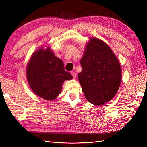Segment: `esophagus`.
<instances>
[{"label":"esophagus","instance_id":"34e87169","mask_svg":"<svg viewBox=\"0 0 147 147\" xmlns=\"http://www.w3.org/2000/svg\"><path fill=\"white\" fill-rule=\"evenodd\" d=\"M71 74H72V76H73V78L75 79L76 77V73H74V72H71Z\"/></svg>","mask_w":147,"mask_h":147}]
</instances>
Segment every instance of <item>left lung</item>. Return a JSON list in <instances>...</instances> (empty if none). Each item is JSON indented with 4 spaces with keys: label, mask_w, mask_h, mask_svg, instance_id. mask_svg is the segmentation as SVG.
Here are the masks:
<instances>
[{
    "label": "left lung",
    "mask_w": 147,
    "mask_h": 147,
    "mask_svg": "<svg viewBox=\"0 0 147 147\" xmlns=\"http://www.w3.org/2000/svg\"><path fill=\"white\" fill-rule=\"evenodd\" d=\"M80 63L78 76L86 99L94 105L111 100L121 82L120 64L111 48L99 39H90Z\"/></svg>",
    "instance_id": "1"
}]
</instances>
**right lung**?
<instances>
[{"label":"right lung","instance_id":"1","mask_svg":"<svg viewBox=\"0 0 147 147\" xmlns=\"http://www.w3.org/2000/svg\"><path fill=\"white\" fill-rule=\"evenodd\" d=\"M28 82L36 95L46 100H53L60 94L62 84L73 79L64 69V63L50 49L34 53L27 65Z\"/></svg>","mask_w":147,"mask_h":147}]
</instances>
